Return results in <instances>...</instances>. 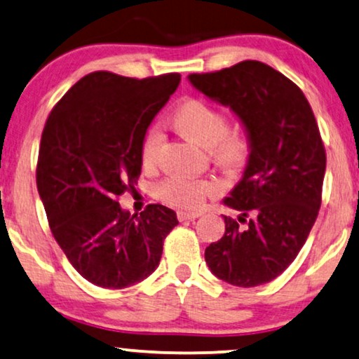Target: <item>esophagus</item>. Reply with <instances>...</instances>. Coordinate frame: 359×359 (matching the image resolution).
Returning a JSON list of instances; mask_svg holds the SVG:
<instances>
[{"label": "esophagus", "instance_id": "1", "mask_svg": "<svg viewBox=\"0 0 359 359\" xmlns=\"http://www.w3.org/2000/svg\"><path fill=\"white\" fill-rule=\"evenodd\" d=\"M177 217H179L180 222H185V220L197 219V217H201V213L198 212H177Z\"/></svg>", "mask_w": 359, "mask_h": 359}]
</instances>
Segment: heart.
Listing matches in <instances>:
<instances>
[{
	"label": "heart",
	"instance_id": "obj_1",
	"mask_svg": "<svg viewBox=\"0 0 359 359\" xmlns=\"http://www.w3.org/2000/svg\"><path fill=\"white\" fill-rule=\"evenodd\" d=\"M170 124L185 137L197 142L198 146L210 149V154L220 165L235 169L248 158L250 154V139L245 130H229V121L220 109L213 107L203 99H185L174 109ZM158 151V135L149 134L142 144L140 158L144 167L156 164ZM217 190L212 180H195L174 177L165 180L158 187V197L165 203L177 208H197L202 205L203 198Z\"/></svg>",
	"mask_w": 359,
	"mask_h": 359
}]
</instances>
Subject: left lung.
<instances>
[{"mask_svg": "<svg viewBox=\"0 0 359 359\" xmlns=\"http://www.w3.org/2000/svg\"><path fill=\"white\" fill-rule=\"evenodd\" d=\"M190 84L230 111L250 139L242 179L224 205L225 233L205 248L217 278L258 287L283 273L305 245L321 205L326 154L305 94L260 61H242Z\"/></svg>", "mask_w": 359, "mask_h": 359, "instance_id": "left-lung-1", "label": "left lung"}]
</instances>
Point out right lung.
Returning a JSON list of instances; mask_svg holds the SVG:
<instances>
[{"mask_svg":"<svg viewBox=\"0 0 359 359\" xmlns=\"http://www.w3.org/2000/svg\"><path fill=\"white\" fill-rule=\"evenodd\" d=\"M180 83V74L134 79L96 71L79 79L49 114L36 184L51 232L71 265L90 283L126 288L158 266L175 212L152 203L140 215L117 197L142 169L146 133Z\"/></svg>","mask_w":359,"mask_h":359,"instance_id":"obj_1","label":"right lung"}]
</instances>
